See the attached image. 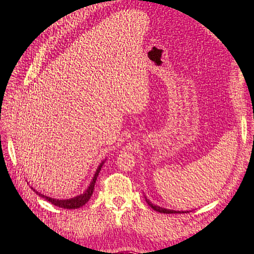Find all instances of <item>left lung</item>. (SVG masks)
Masks as SVG:
<instances>
[{
	"label": "left lung",
	"instance_id": "left-lung-1",
	"mask_svg": "<svg viewBox=\"0 0 254 254\" xmlns=\"http://www.w3.org/2000/svg\"><path fill=\"white\" fill-rule=\"evenodd\" d=\"M145 201H147L148 203V205L150 206V207L151 208H153L154 210H157V212H159V213H165V214H175V213H187V212H179V210H173V209H166V208H162V207H159V206H157V205H154V204H152L151 201H150L147 197H145Z\"/></svg>",
	"mask_w": 254,
	"mask_h": 254
}]
</instances>
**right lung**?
<instances>
[{
    "label": "right lung",
    "instance_id": "add662e5",
    "mask_svg": "<svg viewBox=\"0 0 254 254\" xmlns=\"http://www.w3.org/2000/svg\"><path fill=\"white\" fill-rule=\"evenodd\" d=\"M103 161L100 166H98V168L96 170L95 175H94V178L92 180L91 185H89V187L87 188V190H86L84 194H81L77 197H74V198H70V199H55V198H50V197L46 196V195H42L40 192H38L34 190V192H37V194H39V196H41L42 198H45L46 200H48L49 203L54 204L55 206H58V207H62V208H67V209H75V208H79L81 206H84L87 201L91 199V197L93 195V191H94V186H95V183H96V179H97V176L100 174L101 168L103 166Z\"/></svg>",
    "mask_w": 254,
    "mask_h": 254
}]
</instances>
